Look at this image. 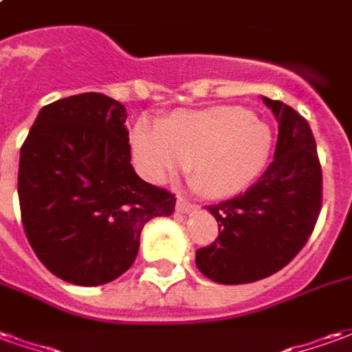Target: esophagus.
<instances>
[{
    "instance_id": "1",
    "label": "esophagus",
    "mask_w": 352,
    "mask_h": 352,
    "mask_svg": "<svg viewBox=\"0 0 352 352\" xmlns=\"http://www.w3.org/2000/svg\"><path fill=\"white\" fill-rule=\"evenodd\" d=\"M175 209H177V213H183V214H186V213H192V211H194V209H196V207L192 206V204H188V201H184L183 198H179V199H177V206H175Z\"/></svg>"
}]
</instances>
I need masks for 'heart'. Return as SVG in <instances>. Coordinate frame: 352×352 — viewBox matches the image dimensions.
Listing matches in <instances>:
<instances>
[{"mask_svg":"<svg viewBox=\"0 0 352 352\" xmlns=\"http://www.w3.org/2000/svg\"><path fill=\"white\" fill-rule=\"evenodd\" d=\"M270 126L247 109L207 107L179 111L158 120L143 115L133 122L130 148L139 173L162 184L190 162V175L211 198L247 190L267 166Z\"/></svg>","mask_w":352,"mask_h":352,"instance_id":"heart-1","label":"heart"}]
</instances>
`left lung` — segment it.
Listing matches in <instances>:
<instances>
[{"label": "left lung", "instance_id": "8db88e82", "mask_svg": "<svg viewBox=\"0 0 352 352\" xmlns=\"http://www.w3.org/2000/svg\"><path fill=\"white\" fill-rule=\"evenodd\" d=\"M262 101L279 122L273 162L245 194L207 207L219 237L196 251L201 275L221 285L254 283L283 270L302 251L320 213L322 173L309 124L283 101Z\"/></svg>", "mask_w": 352, "mask_h": 352}]
</instances>
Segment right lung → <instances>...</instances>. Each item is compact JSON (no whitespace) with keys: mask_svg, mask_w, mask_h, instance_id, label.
Segmentation results:
<instances>
[{"mask_svg":"<svg viewBox=\"0 0 352 352\" xmlns=\"http://www.w3.org/2000/svg\"><path fill=\"white\" fill-rule=\"evenodd\" d=\"M126 109L85 92L39 111L20 148L19 199L28 241L50 273L98 287L130 270L141 230L175 211V196L131 166Z\"/></svg>","mask_w":352,"mask_h":352,"instance_id":"right-lung-1","label":"right lung"}]
</instances>
